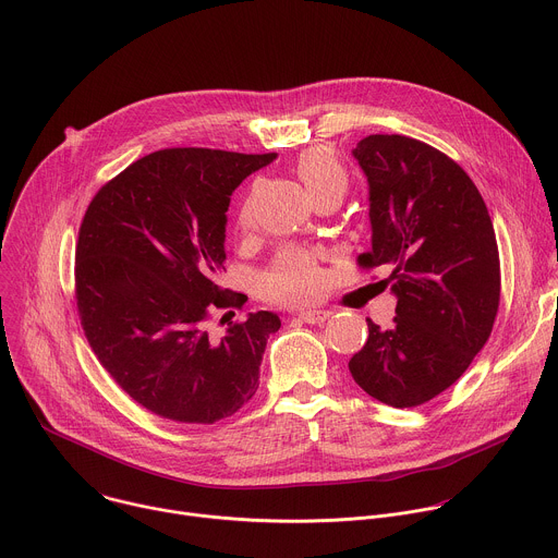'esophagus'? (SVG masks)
Masks as SVG:
<instances>
[{
    "label": "esophagus",
    "mask_w": 558,
    "mask_h": 558,
    "mask_svg": "<svg viewBox=\"0 0 558 558\" xmlns=\"http://www.w3.org/2000/svg\"><path fill=\"white\" fill-rule=\"evenodd\" d=\"M328 317H330L328 311H302L300 313V319L304 324H324Z\"/></svg>",
    "instance_id": "esophagus-1"
}]
</instances>
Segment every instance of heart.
I'll return each mask as SVG.
<instances>
[{
  "label": "heart",
  "instance_id": "heart-1",
  "mask_svg": "<svg viewBox=\"0 0 558 558\" xmlns=\"http://www.w3.org/2000/svg\"><path fill=\"white\" fill-rule=\"evenodd\" d=\"M295 173L306 191L319 199L324 195L343 197L348 189V169L328 145H315L304 149L295 160ZM239 228L250 223V206L243 204L236 219ZM263 293L282 304H302L317 295L322 287V274L315 258L302 250H284L274 267L263 276Z\"/></svg>",
  "mask_w": 558,
  "mask_h": 558
}]
</instances>
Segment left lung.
<instances>
[{
  "instance_id": "8db88e82",
  "label": "left lung",
  "mask_w": 558,
  "mask_h": 558,
  "mask_svg": "<svg viewBox=\"0 0 558 558\" xmlns=\"http://www.w3.org/2000/svg\"><path fill=\"white\" fill-rule=\"evenodd\" d=\"M369 182L372 250L363 269L389 267L393 326L367 319L350 359L356 385L383 404L420 407L452 387L487 343L500 306L494 223L472 178L444 151L402 134L354 147Z\"/></svg>"
}]
</instances>
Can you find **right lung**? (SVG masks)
<instances>
[{
	"mask_svg": "<svg viewBox=\"0 0 558 558\" xmlns=\"http://www.w3.org/2000/svg\"><path fill=\"white\" fill-rule=\"evenodd\" d=\"M276 156L160 149L106 182L86 208L75 247L84 337L112 380L162 420L215 424L258 389L278 315L250 313L221 337L208 322L243 304L219 287L230 195Z\"/></svg>",
	"mask_w": 558,
	"mask_h": 558,
	"instance_id": "right-lung-1",
	"label": "right lung"
}]
</instances>
